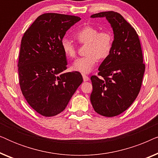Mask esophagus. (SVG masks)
Instances as JSON below:
<instances>
[{
    "mask_svg": "<svg viewBox=\"0 0 158 158\" xmlns=\"http://www.w3.org/2000/svg\"><path fill=\"white\" fill-rule=\"evenodd\" d=\"M83 78L84 81H88L89 80V77L87 76V75L85 74H83Z\"/></svg>",
    "mask_w": 158,
    "mask_h": 158,
    "instance_id": "34e87169",
    "label": "esophagus"
}]
</instances>
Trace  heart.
<instances>
[{
  "label": "heart",
  "mask_w": 158,
  "mask_h": 158,
  "mask_svg": "<svg viewBox=\"0 0 158 158\" xmlns=\"http://www.w3.org/2000/svg\"><path fill=\"white\" fill-rule=\"evenodd\" d=\"M80 44H87L85 57L78 58L73 64V70L82 73L91 72L99 59H105L111 53L114 37L108 30L99 31L93 26L87 25L81 28L75 34ZM61 48L64 55L70 58L76 57V49L68 38H62Z\"/></svg>",
  "instance_id": "heart-1"
}]
</instances>
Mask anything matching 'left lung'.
Masks as SVG:
<instances>
[{
  "mask_svg": "<svg viewBox=\"0 0 158 158\" xmlns=\"http://www.w3.org/2000/svg\"><path fill=\"white\" fill-rule=\"evenodd\" d=\"M90 17H106L114 31L111 53L99 67L98 76L90 77L95 111L112 117L126 111L139 94L145 70L142 47L135 29L118 13L100 12Z\"/></svg>",
  "mask_w": 158,
  "mask_h": 158,
  "instance_id": "left-lung-1",
  "label": "left lung"
}]
</instances>
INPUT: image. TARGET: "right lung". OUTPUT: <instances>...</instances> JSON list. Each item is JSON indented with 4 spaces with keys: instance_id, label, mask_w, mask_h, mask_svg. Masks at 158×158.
<instances>
[{
    "instance_id": "1",
    "label": "right lung",
    "mask_w": 158,
    "mask_h": 158,
    "mask_svg": "<svg viewBox=\"0 0 158 158\" xmlns=\"http://www.w3.org/2000/svg\"><path fill=\"white\" fill-rule=\"evenodd\" d=\"M80 20V17L70 15L42 14L21 39L19 85L30 106L44 116L63 111L83 83V77L77 71L64 72L67 60L61 48L66 31Z\"/></svg>"
}]
</instances>
